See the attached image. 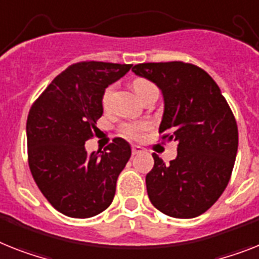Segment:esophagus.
<instances>
[{"label":"esophagus","instance_id":"obj_1","mask_svg":"<svg viewBox=\"0 0 259 259\" xmlns=\"http://www.w3.org/2000/svg\"><path fill=\"white\" fill-rule=\"evenodd\" d=\"M142 147H139V145H132V155H139V153H142Z\"/></svg>","mask_w":259,"mask_h":259}]
</instances>
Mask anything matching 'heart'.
<instances>
[{
    "instance_id": "obj_1",
    "label": "heart",
    "mask_w": 259,
    "mask_h": 259,
    "mask_svg": "<svg viewBox=\"0 0 259 259\" xmlns=\"http://www.w3.org/2000/svg\"><path fill=\"white\" fill-rule=\"evenodd\" d=\"M152 86L148 80L145 79H135L134 80V90L135 93L139 94L140 91H143L147 87ZM112 91H114V86H108L103 91V95H102V104L104 107L108 106V102L111 99V95H112ZM148 128V123H144V121H132V123H124L121 125V134L127 136L130 139H140L144 134V131Z\"/></svg>"
}]
</instances>
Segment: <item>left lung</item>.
Returning a JSON list of instances; mask_svg holds the SVG:
<instances>
[{
	"label": "left lung",
	"mask_w": 259,
	"mask_h": 259,
	"mask_svg": "<svg viewBox=\"0 0 259 259\" xmlns=\"http://www.w3.org/2000/svg\"><path fill=\"white\" fill-rule=\"evenodd\" d=\"M139 76L161 90L163 140L179 142L177 157L155 165L145 177L156 209L175 219L202 214L225 191L238 149V128L229 104L208 72L184 62L140 63Z\"/></svg>",
	"instance_id": "8db88e82"
}]
</instances>
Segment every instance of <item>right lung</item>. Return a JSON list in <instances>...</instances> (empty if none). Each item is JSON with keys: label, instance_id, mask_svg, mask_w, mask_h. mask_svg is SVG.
Here are the masks:
<instances>
[{"label": "right lung", "instance_id": "1", "mask_svg": "<svg viewBox=\"0 0 259 259\" xmlns=\"http://www.w3.org/2000/svg\"><path fill=\"white\" fill-rule=\"evenodd\" d=\"M131 67L95 61L68 66L30 108V170L42 194L62 214L89 219L114 200L131 147L124 139L115 138L104 151L87 153L84 143L98 131L103 91Z\"/></svg>", "mask_w": 259, "mask_h": 259}]
</instances>
